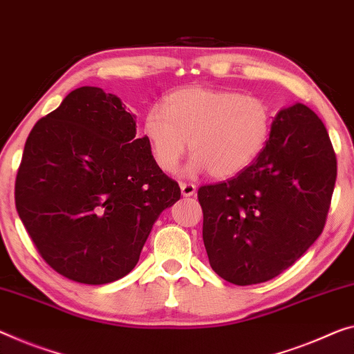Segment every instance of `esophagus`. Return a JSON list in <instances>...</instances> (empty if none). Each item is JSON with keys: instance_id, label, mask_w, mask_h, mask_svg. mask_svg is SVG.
I'll return each instance as SVG.
<instances>
[{"instance_id": "34e87169", "label": "esophagus", "mask_w": 354, "mask_h": 354, "mask_svg": "<svg viewBox=\"0 0 354 354\" xmlns=\"http://www.w3.org/2000/svg\"><path fill=\"white\" fill-rule=\"evenodd\" d=\"M180 189H182V194L185 198H189V196H194L196 194V185L193 183H180Z\"/></svg>"}]
</instances>
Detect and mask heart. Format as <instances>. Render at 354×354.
<instances>
[{"mask_svg":"<svg viewBox=\"0 0 354 354\" xmlns=\"http://www.w3.org/2000/svg\"><path fill=\"white\" fill-rule=\"evenodd\" d=\"M272 109L258 96L231 90L188 86L167 95L162 109H150L144 134L156 166L174 172L185 151L193 156L188 174L209 171L230 178L257 161L269 142Z\"/></svg>","mask_w":354,"mask_h":354,"instance_id":"1","label":"heart"}]
</instances>
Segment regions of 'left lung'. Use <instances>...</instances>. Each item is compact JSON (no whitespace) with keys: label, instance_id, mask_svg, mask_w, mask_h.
<instances>
[{"label":"left lung","instance_id":"left-lung-1","mask_svg":"<svg viewBox=\"0 0 354 354\" xmlns=\"http://www.w3.org/2000/svg\"><path fill=\"white\" fill-rule=\"evenodd\" d=\"M335 177L333 144L317 113L301 102L281 109L253 165L198 189L212 269L239 286L280 275L323 232Z\"/></svg>","mask_w":354,"mask_h":354}]
</instances>
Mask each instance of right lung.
<instances>
[{
    "label": "right lung",
    "mask_w": 354,
    "mask_h": 354,
    "mask_svg": "<svg viewBox=\"0 0 354 354\" xmlns=\"http://www.w3.org/2000/svg\"><path fill=\"white\" fill-rule=\"evenodd\" d=\"M178 183L151 156L120 97L80 86L26 139L15 207L46 263L69 280L104 285L138 264Z\"/></svg>",
    "instance_id": "add662e5"
}]
</instances>
